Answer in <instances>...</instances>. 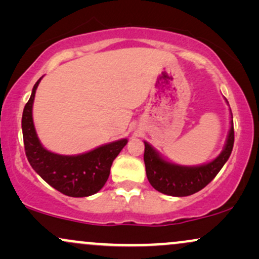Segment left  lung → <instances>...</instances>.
<instances>
[{"label":"left lung","mask_w":259,"mask_h":259,"mask_svg":"<svg viewBox=\"0 0 259 259\" xmlns=\"http://www.w3.org/2000/svg\"><path fill=\"white\" fill-rule=\"evenodd\" d=\"M228 103V101H227ZM230 130H229L227 142L222 153L212 162L201 165H179L170 163L157 152L146 141L145 142L144 160L146 167V175L150 184L157 191L164 195L184 197L196 194L207 186L219 173L230 157L234 146V123L231 114Z\"/></svg>","instance_id":"obj_1"}]
</instances>
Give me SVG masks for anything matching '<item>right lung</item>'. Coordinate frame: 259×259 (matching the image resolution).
Here are the masks:
<instances>
[{"instance_id":"add662e5","label":"right lung","mask_w":259,"mask_h":259,"mask_svg":"<svg viewBox=\"0 0 259 259\" xmlns=\"http://www.w3.org/2000/svg\"><path fill=\"white\" fill-rule=\"evenodd\" d=\"M40 78L32 88L24 107L22 130L25 154L36 173L49 185L70 197H88L99 192L106 184L113 160L127 144L126 139L109 142L76 156H63L46 150L37 138L32 120V103Z\"/></svg>"}]
</instances>
